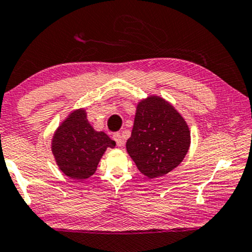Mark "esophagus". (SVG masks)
Masks as SVG:
<instances>
[{
    "instance_id": "1",
    "label": "esophagus",
    "mask_w": 252,
    "mask_h": 252,
    "mask_svg": "<svg viewBox=\"0 0 252 252\" xmlns=\"http://www.w3.org/2000/svg\"><path fill=\"white\" fill-rule=\"evenodd\" d=\"M112 138H113V140L117 142V145L119 146V147H121V146L124 145V140H123V136H121V134L120 133H114L113 134V136H112Z\"/></svg>"
}]
</instances>
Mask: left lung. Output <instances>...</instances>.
Returning <instances> with one entry per match:
<instances>
[{
	"label": "left lung",
	"mask_w": 252,
	"mask_h": 252,
	"mask_svg": "<svg viewBox=\"0 0 252 252\" xmlns=\"http://www.w3.org/2000/svg\"><path fill=\"white\" fill-rule=\"evenodd\" d=\"M189 145L187 124L169 102L159 97L139 102L126 148L142 174L153 179L169 173L181 163Z\"/></svg>",
	"instance_id": "1"
}]
</instances>
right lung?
Instances as JSON below:
<instances>
[{"label": "right lung", "mask_w": 252, "mask_h": 252, "mask_svg": "<svg viewBox=\"0 0 252 252\" xmlns=\"http://www.w3.org/2000/svg\"><path fill=\"white\" fill-rule=\"evenodd\" d=\"M107 147H116V142L104 132L94 131L83 110L71 113L52 140V152L61 170L76 180L94 174Z\"/></svg>", "instance_id": "1"}]
</instances>
